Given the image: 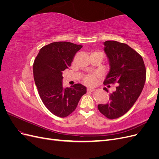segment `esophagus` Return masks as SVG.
<instances>
[{"label":"esophagus","mask_w":159,"mask_h":159,"mask_svg":"<svg viewBox=\"0 0 159 159\" xmlns=\"http://www.w3.org/2000/svg\"><path fill=\"white\" fill-rule=\"evenodd\" d=\"M87 90H88V91H94L95 89L94 88H88L87 89Z\"/></svg>","instance_id":"34e87169"}]
</instances>
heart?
<instances>
[{
  "label": "heart",
  "instance_id": "1",
  "mask_svg": "<svg viewBox=\"0 0 159 159\" xmlns=\"http://www.w3.org/2000/svg\"><path fill=\"white\" fill-rule=\"evenodd\" d=\"M95 75H88L85 78V83L89 84V85L93 84L95 83Z\"/></svg>",
  "mask_w": 159,
  "mask_h": 159
}]
</instances>
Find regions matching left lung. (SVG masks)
Returning a JSON list of instances; mask_svg holds the SVG:
<instances>
[{"label": "left lung", "instance_id": "8db88e82", "mask_svg": "<svg viewBox=\"0 0 159 159\" xmlns=\"http://www.w3.org/2000/svg\"><path fill=\"white\" fill-rule=\"evenodd\" d=\"M103 44L110 66L103 84L117 83V86L109 94V102L98 107L105 117L113 119L126 113L136 102L145 83L146 69L143 57L127 44L113 40ZM103 89L108 91L106 88Z\"/></svg>", "mask_w": 159, "mask_h": 159}]
</instances>
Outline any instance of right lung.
Masks as SVG:
<instances>
[{"instance_id": "obj_1", "label": "right lung", "mask_w": 159, "mask_h": 159, "mask_svg": "<svg viewBox=\"0 0 159 159\" xmlns=\"http://www.w3.org/2000/svg\"><path fill=\"white\" fill-rule=\"evenodd\" d=\"M82 46L69 42H52L42 48L34 62V79L38 93L47 109L57 117H65L74 111L87 92L80 84L66 88L62 84V71L70 67Z\"/></svg>"}]
</instances>
